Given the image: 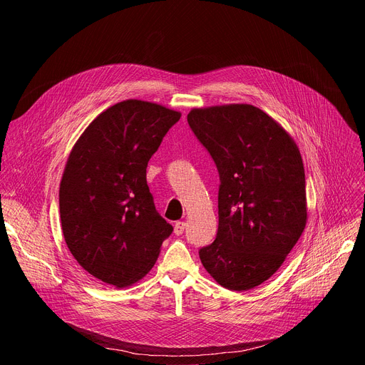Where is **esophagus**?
<instances>
[{"label": "esophagus", "instance_id": "esophagus-1", "mask_svg": "<svg viewBox=\"0 0 365 365\" xmlns=\"http://www.w3.org/2000/svg\"><path fill=\"white\" fill-rule=\"evenodd\" d=\"M185 228H186V224H185L183 221L176 222V224H175V234H176V235H182L183 231H185Z\"/></svg>", "mask_w": 365, "mask_h": 365}]
</instances>
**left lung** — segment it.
<instances>
[{
	"instance_id": "8db88e82",
	"label": "left lung",
	"mask_w": 365,
	"mask_h": 365,
	"mask_svg": "<svg viewBox=\"0 0 365 365\" xmlns=\"http://www.w3.org/2000/svg\"><path fill=\"white\" fill-rule=\"evenodd\" d=\"M187 123L220 172L218 234L200 248L205 270L250 290L283 264L307 221L304 168L292 135L250 103L192 108Z\"/></svg>"
}]
</instances>
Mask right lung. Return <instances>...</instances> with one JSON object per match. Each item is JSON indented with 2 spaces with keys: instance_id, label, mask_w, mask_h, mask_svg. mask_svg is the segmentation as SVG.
Instances as JSON below:
<instances>
[{
  "instance_id": "1",
  "label": "right lung",
  "mask_w": 365,
  "mask_h": 365,
  "mask_svg": "<svg viewBox=\"0 0 365 365\" xmlns=\"http://www.w3.org/2000/svg\"><path fill=\"white\" fill-rule=\"evenodd\" d=\"M180 117L125 99L93 118L69 153L59 189L63 237L79 266L103 283L141 280L173 231L155 211L145 169Z\"/></svg>"
}]
</instances>
